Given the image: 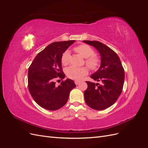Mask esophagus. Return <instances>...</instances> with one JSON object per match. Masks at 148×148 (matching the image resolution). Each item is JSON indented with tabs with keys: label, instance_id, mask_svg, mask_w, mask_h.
<instances>
[{
	"label": "esophagus",
	"instance_id": "esophagus-1",
	"mask_svg": "<svg viewBox=\"0 0 148 148\" xmlns=\"http://www.w3.org/2000/svg\"><path fill=\"white\" fill-rule=\"evenodd\" d=\"M79 83H80V82H79V81H77V80H76V81H75V84H76V85H78V84H79Z\"/></svg>",
	"mask_w": 148,
	"mask_h": 148
}]
</instances>
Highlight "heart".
<instances>
[{
	"instance_id": "heart-1",
	"label": "heart",
	"mask_w": 148,
	"mask_h": 148,
	"mask_svg": "<svg viewBox=\"0 0 148 148\" xmlns=\"http://www.w3.org/2000/svg\"><path fill=\"white\" fill-rule=\"evenodd\" d=\"M75 50L81 54L86 59L85 63L89 69L95 70L97 69L100 64L99 58L95 55V51L87 44H83L75 47ZM70 52L69 51H65L61 57V62L63 65H68L69 62ZM65 73L69 78L79 80L88 73V70L86 67H80L77 68L74 66H70L65 70Z\"/></svg>"
}]
</instances>
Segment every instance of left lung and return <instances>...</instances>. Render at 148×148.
<instances>
[{"instance_id":"1","label":"left lung","mask_w":148,"mask_h":148,"mask_svg":"<svg viewBox=\"0 0 148 148\" xmlns=\"http://www.w3.org/2000/svg\"><path fill=\"white\" fill-rule=\"evenodd\" d=\"M95 47L101 55V66L91 78L102 83L86 82L84 100L91 108L101 110L112 106L122 93L125 72L118 55L103 43L97 41H83Z\"/></svg>"}]
</instances>
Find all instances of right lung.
Returning a JSON list of instances; mask_svg holds the SVG:
<instances>
[{
    "mask_svg": "<svg viewBox=\"0 0 148 148\" xmlns=\"http://www.w3.org/2000/svg\"><path fill=\"white\" fill-rule=\"evenodd\" d=\"M74 40L54 42L38 53L28 69V89L34 101L42 108L56 110L69 99L70 91L76 86L72 79L56 85L55 79H64L61 57Z\"/></svg>",
    "mask_w": 148,
    "mask_h": 148,
    "instance_id": "obj_1",
    "label": "right lung"
}]
</instances>
